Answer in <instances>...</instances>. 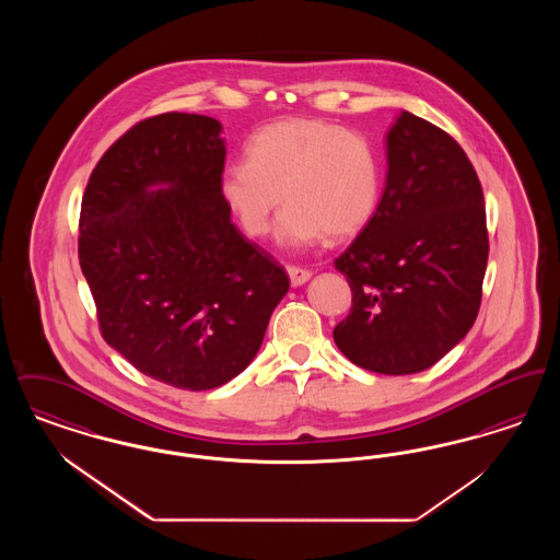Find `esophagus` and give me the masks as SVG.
I'll return each mask as SVG.
<instances>
[{
  "label": "esophagus",
  "instance_id": "obj_1",
  "mask_svg": "<svg viewBox=\"0 0 560 560\" xmlns=\"http://www.w3.org/2000/svg\"><path fill=\"white\" fill-rule=\"evenodd\" d=\"M288 275H290V281H292L293 288H298V285H304L308 279H311V270H306V268L300 267H288Z\"/></svg>",
  "mask_w": 560,
  "mask_h": 560
}]
</instances>
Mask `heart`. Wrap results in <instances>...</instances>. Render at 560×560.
<instances>
[{
  "label": "heart",
  "instance_id": "1",
  "mask_svg": "<svg viewBox=\"0 0 560 560\" xmlns=\"http://www.w3.org/2000/svg\"><path fill=\"white\" fill-rule=\"evenodd\" d=\"M245 160L220 174V197L249 237H267L283 199L279 240L302 247L359 235L380 206L382 165L372 142L347 128L292 117L245 144Z\"/></svg>",
  "mask_w": 560,
  "mask_h": 560
}]
</instances>
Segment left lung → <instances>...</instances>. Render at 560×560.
<instances>
[{"label": "left lung", "instance_id": "left-lung-1", "mask_svg": "<svg viewBox=\"0 0 560 560\" xmlns=\"http://www.w3.org/2000/svg\"><path fill=\"white\" fill-rule=\"evenodd\" d=\"M372 222L334 260L352 306L334 340L354 365L418 373L472 327L489 256L479 176L450 133L407 110L386 136Z\"/></svg>", "mask_w": 560, "mask_h": 560}]
</instances>
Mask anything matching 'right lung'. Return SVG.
<instances>
[{
  "label": "right lung",
  "mask_w": 560,
  "mask_h": 560,
  "mask_svg": "<svg viewBox=\"0 0 560 560\" xmlns=\"http://www.w3.org/2000/svg\"><path fill=\"white\" fill-rule=\"evenodd\" d=\"M206 115L161 113L117 138L81 199L80 267L101 334L133 368L183 390L240 375L290 277L231 222L226 149ZM155 184L167 189L149 191Z\"/></svg>",
  "instance_id": "add662e5"
}]
</instances>
